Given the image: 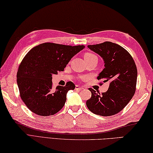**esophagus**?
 Wrapping results in <instances>:
<instances>
[{"label": "esophagus", "mask_w": 153, "mask_h": 153, "mask_svg": "<svg viewBox=\"0 0 153 153\" xmlns=\"http://www.w3.org/2000/svg\"><path fill=\"white\" fill-rule=\"evenodd\" d=\"M76 90H82L84 89V87H81V86H79V85H76V88H75Z\"/></svg>", "instance_id": "34e87169"}]
</instances>
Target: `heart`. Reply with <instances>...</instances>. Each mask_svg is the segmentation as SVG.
Here are the masks:
<instances>
[{"label": "heart", "instance_id": "b5f03b06", "mask_svg": "<svg viewBox=\"0 0 153 153\" xmlns=\"http://www.w3.org/2000/svg\"><path fill=\"white\" fill-rule=\"evenodd\" d=\"M84 59H85V61L91 59H92V58H94V57H97L96 55H95L93 53H85L84 55Z\"/></svg>", "mask_w": 153, "mask_h": 153}]
</instances>
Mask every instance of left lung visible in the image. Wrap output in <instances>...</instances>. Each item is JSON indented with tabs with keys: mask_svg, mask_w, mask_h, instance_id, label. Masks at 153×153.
Segmentation results:
<instances>
[{
	"mask_svg": "<svg viewBox=\"0 0 153 153\" xmlns=\"http://www.w3.org/2000/svg\"><path fill=\"white\" fill-rule=\"evenodd\" d=\"M88 48L103 58L105 68L97 79H103V82L108 81L110 85L102 94L89 88L91 97L86 102V105L97 115L116 114L128 104L135 93L137 68L134 61L123 47L110 41Z\"/></svg>",
	"mask_w": 153,
	"mask_h": 153,
	"instance_id": "8db88e82",
	"label": "left lung"
}]
</instances>
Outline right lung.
I'll return each mask as SVG.
<instances>
[{"label": "right lung", "mask_w": 153, "mask_h": 153, "mask_svg": "<svg viewBox=\"0 0 153 153\" xmlns=\"http://www.w3.org/2000/svg\"><path fill=\"white\" fill-rule=\"evenodd\" d=\"M84 48L45 43L27 53L19 67L16 81L22 100L31 112L48 116L63 107L68 91L74 90L75 85L68 82L53 89L52 75L64 70L71 58Z\"/></svg>", "instance_id": "obj_1"}]
</instances>
